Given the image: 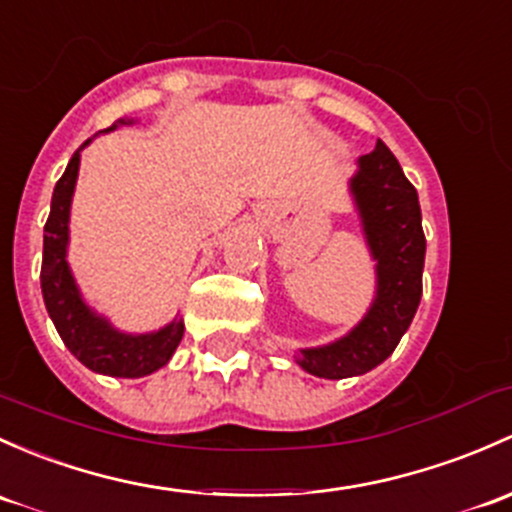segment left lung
I'll list each match as a JSON object with an SVG mask.
<instances>
[{
  "label": "left lung",
  "mask_w": 512,
  "mask_h": 512,
  "mask_svg": "<svg viewBox=\"0 0 512 512\" xmlns=\"http://www.w3.org/2000/svg\"><path fill=\"white\" fill-rule=\"evenodd\" d=\"M348 188L375 260V297L346 336L297 353V365L326 380L363 375L390 358L422 299L427 240L417 191L400 161L378 142L373 152L358 159V171Z\"/></svg>",
  "instance_id": "1"
}]
</instances>
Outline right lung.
I'll use <instances>...</instances> for the list:
<instances>
[{"label": "right lung", "instance_id": "right-lung-1", "mask_svg": "<svg viewBox=\"0 0 512 512\" xmlns=\"http://www.w3.org/2000/svg\"><path fill=\"white\" fill-rule=\"evenodd\" d=\"M134 117H122L115 125L102 129L100 134L117 127L134 125ZM88 142L80 144L78 152L68 161L66 171L53 188L51 213L43 228V262H41V292L48 316L71 351L85 368L110 378H144L154 370L164 368L171 360L181 338H184V319L176 316L171 324L149 333H125L115 328L105 316H100L80 294L71 265H68V240H71V203L75 181H78L80 152Z\"/></svg>", "mask_w": 512, "mask_h": 512}]
</instances>
